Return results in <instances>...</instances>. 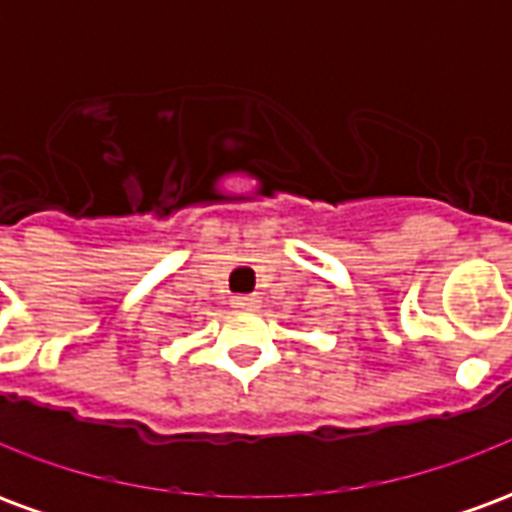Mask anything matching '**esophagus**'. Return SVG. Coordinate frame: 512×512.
Instances as JSON below:
<instances>
[{
	"label": "esophagus",
	"instance_id": "obj_1",
	"mask_svg": "<svg viewBox=\"0 0 512 512\" xmlns=\"http://www.w3.org/2000/svg\"><path fill=\"white\" fill-rule=\"evenodd\" d=\"M230 304H233L235 310H255L257 296H233V299H230Z\"/></svg>",
	"mask_w": 512,
	"mask_h": 512
}]
</instances>
